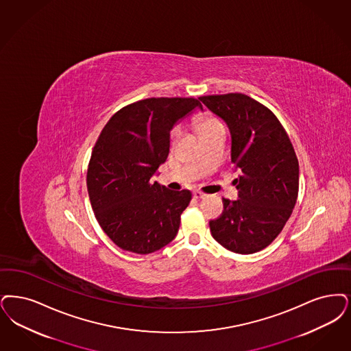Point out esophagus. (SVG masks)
<instances>
[{"label":"esophagus","mask_w":351,"mask_h":351,"mask_svg":"<svg viewBox=\"0 0 351 351\" xmlns=\"http://www.w3.org/2000/svg\"><path fill=\"white\" fill-rule=\"evenodd\" d=\"M193 197L197 198V199H199V198H205L206 195H205V193H202V192H199V191H195V192H193Z\"/></svg>","instance_id":"esophagus-1"}]
</instances>
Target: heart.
<instances>
[{"instance_id":"obj_1","label":"heart","mask_w":351,"mask_h":351,"mask_svg":"<svg viewBox=\"0 0 351 351\" xmlns=\"http://www.w3.org/2000/svg\"><path fill=\"white\" fill-rule=\"evenodd\" d=\"M195 124H196L197 132H198L199 137L206 134V133H209V132L214 130V129H217V128L222 126V124L219 123V120L215 119L214 116H211L210 113H205V114L198 116L196 121H195ZM178 134H179V129H175L173 130V136H178Z\"/></svg>"}]
</instances>
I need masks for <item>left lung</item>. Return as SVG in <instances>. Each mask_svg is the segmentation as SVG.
Listing matches in <instances>:
<instances>
[{"label":"left lung","instance_id":"8db88e82","mask_svg":"<svg viewBox=\"0 0 351 351\" xmlns=\"http://www.w3.org/2000/svg\"><path fill=\"white\" fill-rule=\"evenodd\" d=\"M199 100L225 121L231 162L240 171L238 199L223 198L222 215L210 221L211 237L231 252L267 247L289 221L299 191L294 147L274 113L248 95L232 93Z\"/></svg>","mask_w":351,"mask_h":351}]
</instances>
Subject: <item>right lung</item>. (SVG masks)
I'll return each instance as SVG.
<instances>
[{
  "mask_svg": "<svg viewBox=\"0 0 351 351\" xmlns=\"http://www.w3.org/2000/svg\"><path fill=\"white\" fill-rule=\"evenodd\" d=\"M198 99L149 98L114 113L103 128L87 169V191L103 231L124 251L147 254L171 243L192 199L153 176L167 160L169 133Z\"/></svg>",
  "mask_w": 351,
  "mask_h": 351,
  "instance_id": "obj_1",
  "label": "right lung"
}]
</instances>
